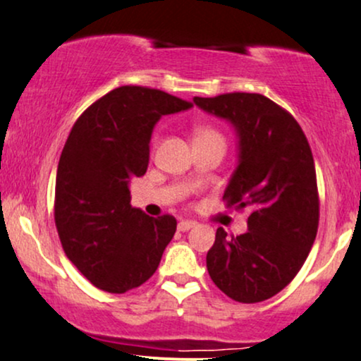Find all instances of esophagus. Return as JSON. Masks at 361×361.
Segmentation results:
<instances>
[{
  "instance_id": "34e87169",
  "label": "esophagus",
  "mask_w": 361,
  "mask_h": 361,
  "mask_svg": "<svg viewBox=\"0 0 361 361\" xmlns=\"http://www.w3.org/2000/svg\"><path fill=\"white\" fill-rule=\"evenodd\" d=\"M192 227H195L194 221H180L179 224H177V231L179 232H187V231H190Z\"/></svg>"
}]
</instances>
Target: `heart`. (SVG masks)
<instances>
[{
	"instance_id": "b5f03b06",
	"label": "heart",
	"mask_w": 361,
	"mask_h": 361,
	"mask_svg": "<svg viewBox=\"0 0 361 361\" xmlns=\"http://www.w3.org/2000/svg\"><path fill=\"white\" fill-rule=\"evenodd\" d=\"M202 139H224V137L217 129L210 128V126H195L194 140H202Z\"/></svg>"
}]
</instances>
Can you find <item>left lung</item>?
<instances>
[{"label":"left lung","instance_id":"obj_1","mask_svg":"<svg viewBox=\"0 0 361 361\" xmlns=\"http://www.w3.org/2000/svg\"><path fill=\"white\" fill-rule=\"evenodd\" d=\"M200 109L231 121L240 159L224 192L227 207L249 209V232L217 228L207 270L227 297L257 303L295 279L315 242L320 200L315 162L300 124L255 92L194 97Z\"/></svg>","mask_w":361,"mask_h":361}]
</instances>
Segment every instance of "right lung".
Masks as SVG:
<instances>
[{
  "mask_svg": "<svg viewBox=\"0 0 361 361\" xmlns=\"http://www.w3.org/2000/svg\"><path fill=\"white\" fill-rule=\"evenodd\" d=\"M189 107L161 89L121 86L92 102L68 135L54 222L64 254L99 290L124 293L142 285L174 237L176 217L154 219L130 205L129 182L146 174L157 121Z\"/></svg>",
  "mask_w": 361,
  "mask_h": 361,
  "instance_id": "right-lung-1",
  "label": "right lung"
}]
</instances>
